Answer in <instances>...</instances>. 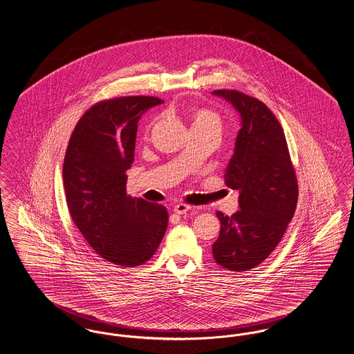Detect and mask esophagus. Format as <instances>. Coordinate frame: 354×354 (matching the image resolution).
I'll list each match as a JSON object with an SVG mask.
<instances>
[{
  "label": "esophagus",
  "mask_w": 354,
  "mask_h": 354,
  "mask_svg": "<svg viewBox=\"0 0 354 354\" xmlns=\"http://www.w3.org/2000/svg\"><path fill=\"white\" fill-rule=\"evenodd\" d=\"M192 207L188 205V204H183V203H179L174 207V212L178 213V214H184L185 212H188Z\"/></svg>",
  "instance_id": "obj_1"
}]
</instances>
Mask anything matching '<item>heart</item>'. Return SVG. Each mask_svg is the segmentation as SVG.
I'll list each match as a JSON object with an SVG mask.
<instances>
[{"label":"heart","instance_id":"obj_1","mask_svg":"<svg viewBox=\"0 0 354 354\" xmlns=\"http://www.w3.org/2000/svg\"><path fill=\"white\" fill-rule=\"evenodd\" d=\"M192 129H212L218 133L223 130V120L220 114L208 108H192L189 111Z\"/></svg>","mask_w":354,"mask_h":354}]
</instances>
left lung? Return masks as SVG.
I'll list each match as a JSON object with an SVG mask.
<instances>
[{
  "label": "left lung",
  "instance_id": "8db88e82",
  "mask_svg": "<svg viewBox=\"0 0 354 354\" xmlns=\"http://www.w3.org/2000/svg\"><path fill=\"white\" fill-rule=\"evenodd\" d=\"M213 95L232 102L242 118L224 175L227 187L240 191V209L232 216L216 212L221 227L213 258L241 272L262 263L282 240L297 209V174L282 127L262 101L236 89Z\"/></svg>",
  "mask_w": 354,
  "mask_h": 354
}]
</instances>
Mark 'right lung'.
<instances>
[{
  "mask_svg": "<svg viewBox=\"0 0 354 354\" xmlns=\"http://www.w3.org/2000/svg\"><path fill=\"white\" fill-rule=\"evenodd\" d=\"M162 102L153 96L96 102L77 121L66 150L63 184L72 221L88 245L117 266L149 261L169 224L166 207L127 194L138 121Z\"/></svg>",
  "mask_w": 354,
  "mask_h": 354,
  "instance_id": "1",
  "label": "right lung"
}]
</instances>
